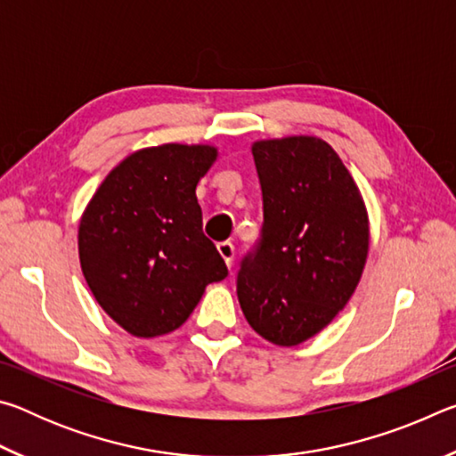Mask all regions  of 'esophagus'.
Masks as SVG:
<instances>
[{"mask_svg": "<svg viewBox=\"0 0 456 456\" xmlns=\"http://www.w3.org/2000/svg\"><path fill=\"white\" fill-rule=\"evenodd\" d=\"M217 249L221 253V257L225 259V264L229 267H233V261H235V245L231 241H221L217 243Z\"/></svg>", "mask_w": 456, "mask_h": 456, "instance_id": "obj_1", "label": "esophagus"}]
</instances>
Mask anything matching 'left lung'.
<instances>
[{
  "label": "left lung",
  "instance_id": "8db88e82",
  "mask_svg": "<svg viewBox=\"0 0 456 456\" xmlns=\"http://www.w3.org/2000/svg\"><path fill=\"white\" fill-rule=\"evenodd\" d=\"M264 223L241 259L237 297L249 326L277 346L318 334L348 304L368 256L356 183L322 138L253 144Z\"/></svg>",
  "mask_w": 456,
  "mask_h": 456
}]
</instances>
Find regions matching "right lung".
I'll return each mask as SVG.
<instances>
[{"mask_svg": "<svg viewBox=\"0 0 456 456\" xmlns=\"http://www.w3.org/2000/svg\"><path fill=\"white\" fill-rule=\"evenodd\" d=\"M217 159L205 144L133 152L100 184L82 215V273L96 302L138 338L183 326L205 288L227 277L203 233L197 183Z\"/></svg>", "mask_w": 456, "mask_h": 456, "instance_id": "obj_1", "label": "right lung"}]
</instances>
